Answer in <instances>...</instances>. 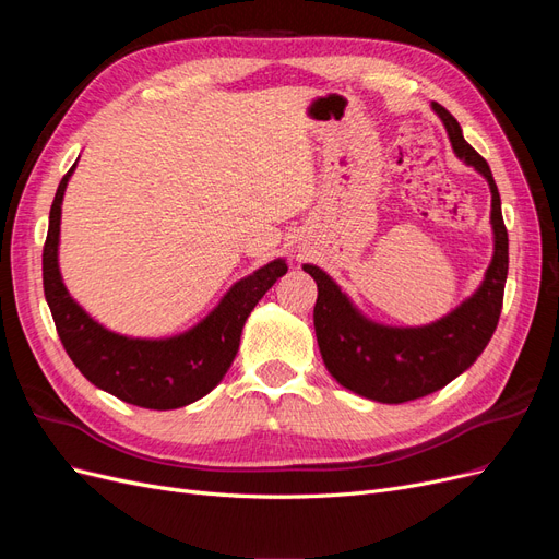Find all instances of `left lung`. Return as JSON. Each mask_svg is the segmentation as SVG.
Here are the masks:
<instances>
[{
  "label": "left lung",
  "mask_w": 559,
  "mask_h": 559,
  "mask_svg": "<svg viewBox=\"0 0 559 559\" xmlns=\"http://www.w3.org/2000/svg\"><path fill=\"white\" fill-rule=\"evenodd\" d=\"M431 107L441 116L454 154L476 167L492 191L495 257L480 289L429 326L392 329L366 319L324 270L302 265L317 282L314 333L329 373L349 392L380 403L415 401L462 376L480 357L499 324L509 275V233L492 170L464 140L456 118L438 103Z\"/></svg>",
  "instance_id": "left-lung-1"
}]
</instances>
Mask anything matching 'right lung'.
<instances>
[{
    "label": "right lung",
    "mask_w": 559,
    "mask_h": 559,
    "mask_svg": "<svg viewBox=\"0 0 559 559\" xmlns=\"http://www.w3.org/2000/svg\"><path fill=\"white\" fill-rule=\"evenodd\" d=\"M74 167L76 163L56 191L44 245V294L64 352L83 378L140 408L173 411L210 394L238 354L249 312L286 275V263L277 259L240 280L214 312L181 335L142 341L111 333L76 306L60 277V205Z\"/></svg>",
    "instance_id": "right-lung-1"
}]
</instances>
